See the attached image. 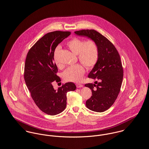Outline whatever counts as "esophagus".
Listing matches in <instances>:
<instances>
[{"label": "esophagus", "mask_w": 149, "mask_h": 149, "mask_svg": "<svg viewBox=\"0 0 149 149\" xmlns=\"http://www.w3.org/2000/svg\"><path fill=\"white\" fill-rule=\"evenodd\" d=\"M76 86H77V88H82V87L84 86V85H82V84H77V85H76Z\"/></svg>", "instance_id": "1"}]
</instances>
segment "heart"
I'll use <instances>...</instances> for the list:
<instances>
[{
    "mask_svg": "<svg viewBox=\"0 0 149 149\" xmlns=\"http://www.w3.org/2000/svg\"><path fill=\"white\" fill-rule=\"evenodd\" d=\"M67 45L71 51L78 55L79 61L88 69H92L97 63L99 58V49L96 42L93 40H84L74 37L70 40ZM60 47L58 46L54 51V60L59 65L58 55ZM85 72L84 67L81 64H76L67 68L63 73V79L66 81L78 82L83 78Z\"/></svg>",
    "mask_w": 149,
    "mask_h": 149,
    "instance_id": "b5f03b06",
    "label": "heart"
}]
</instances>
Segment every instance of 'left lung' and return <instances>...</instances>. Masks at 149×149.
Segmentation results:
<instances>
[{"label":"left lung","instance_id":"obj_1","mask_svg":"<svg viewBox=\"0 0 149 149\" xmlns=\"http://www.w3.org/2000/svg\"><path fill=\"white\" fill-rule=\"evenodd\" d=\"M75 33L89 37L98 47V60L88 75L90 78L98 81L95 84H85L92 92L86 105L93 111L104 112L114 104L121 89L123 68L120 55L114 45L96 30L83 29L76 31Z\"/></svg>","mask_w":149,"mask_h":149}]
</instances>
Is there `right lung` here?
I'll return each instance as SVG.
<instances>
[{
  "label": "right lung",
  "mask_w": 149,
  "mask_h": 149,
  "mask_svg": "<svg viewBox=\"0 0 149 149\" xmlns=\"http://www.w3.org/2000/svg\"><path fill=\"white\" fill-rule=\"evenodd\" d=\"M70 34L55 31L45 34L31 47L25 60L24 79L31 97L38 108L49 115L63 112L66 107L67 92L76 89L72 82L62 84L58 90L53 87L54 82L61 81L54 60V51Z\"/></svg>",
  "instance_id": "add662e5"
}]
</instances>
